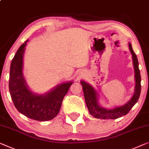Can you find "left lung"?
Here are the masks:
<instances>
[{
    "mask_svg": "<svg viewBox=\"0 0 149 149\" xmlns=\"http://www.w3.org/2000/svg\"><path fill=\"white\" fill-rule=\"evenodd\" d=\"M130 52L132 55L133 65H134V72H135V92L134 96H132L131 100L125 105L120 107H117L113 108L112 110L105 109L100 106H99L97 102V93L92 86L89 85L86 82L81 81V84L83 88V92L84 97L86 103V106L89 110L90 114L96 118L100 119H116L120 117H122L124 115L127 114L128 112L131 110V108L134 106L139 100L141 91V77L140 70L139 68V61L136 54L132 49L131 44H128Z\"/></svg>",
    "mask_w": 149,
    "mask_h": 149,
    "instance_id": "left-lung-1",
    "label": "left lung"
}]
</instances>
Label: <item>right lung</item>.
I'll use <instances>...</instances> for the list:
<instances>
[{"label": "right lung", "mask_w": 149, "mask_h": 149, "mask_svg": "<svg viewBox=\"0 0 149 149\" xmlns=\"http://www.w3.org/2000/svg\"><path fill=\"white\" fill-rule=\"evenodd\" d=\"M26 42L20 47L10 64L8 88L11 99L17 110L26 117L38 121L49 120L58 114L73 82L61 84L45 95L33 94L26 86L22 72Z\"/></svg>", "instance_id": "1"}]
</instances>
